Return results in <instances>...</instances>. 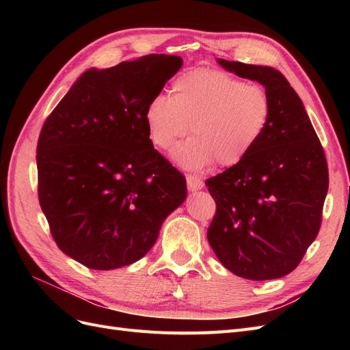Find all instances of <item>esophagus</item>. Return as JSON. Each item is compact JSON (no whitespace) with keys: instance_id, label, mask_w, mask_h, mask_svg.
<instances>
[{"instance_id":"obj_1","label":"esophagus","mask_w":350,"mask_h":350,"mask_svg":"<svg viewBox=\"0 0 350 350\" xmlns=\"http://www.w3.org/2000/svg\"><path fill=\"white\" fill-rule=\"evenodd\" d=\"M187 187L189 191H198V189L204 187V183L203 179L197 175H187Z\"/></svg>"}]
</instances>
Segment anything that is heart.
Instances as JSON below:
<instances>
[{"instance_id": "b5f03b06", "label": "heart", "mask_w": 350, "mask_h": 350, "mask_svg": "<svg viewBox=\"0 0 350 350\" xmlns=\"http://www.w3.org/2000/svg\"><path fill=\"white\" fill-rule=\"evenodd\" d=\"M271 115L267 92L230 74L196 68L174 80L172 96L157 94L146 108V126L159 150L178 147L174 161L188 171H201L216 162L237 166L256 149Z\"/></svg>"}]
</instances>
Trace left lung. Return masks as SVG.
<instances>
[{"instance_id":"8db88e82","label":"left lung","mask_w":350,"mask_h":350,"mask_svg":"<svg viewBox=\"0 0 350 350\" xmlns=\"http://www.w3.org/2000/svg\"><path fill=\"white\" fill-rule=\"evenodd\" d=\"M217 62L262 84L271 115L245 161L206 181L216 201L207 239L237 276L279 279L298 267L319 235L328 189L325 154L301 98L279 70Z\"/></svg>"}]
</instances>
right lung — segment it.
<instances>
[{
  "mask_svg": "<svg viewBox=\"0 0 350 350\" xmlns=\"http://www.w3.org/2000/svg\"><path fill=\"white\" fill-rule=\"evenodd\" d=\"M183 66L175 55L84 71L40 130V208L58 248L93 270L143 258L184 203V175L159 153L146 108Z\"/></svg>",
  "mask_w": 350,
  "mask_h": 350,
  "instance_id": "1",
  "label": "right lung"
}]
</instances>
